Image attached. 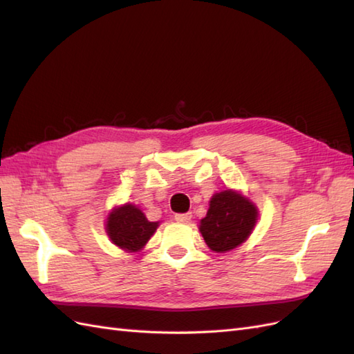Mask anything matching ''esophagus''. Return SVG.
Returning <instances> with one entry per match:
<instances>
[{
  "mask_svg": "<svg viewBox=\"0 0 354 354\" xmlns=\"http://www.w3.org/2000/svg\"><path fill=\"white\" fill-rule=\"evenodd\" d=\"M175 220L178 223H189L192 221V214H176Z\"/></svg>",
  "mask_w": 354,
  "mask_h": 354,
  "instance_id": "obj_1",
  "label": "esophagus"
}]
</instances>
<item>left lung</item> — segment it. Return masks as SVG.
I'll return each mask as SVG.
<instances>
[{
  "label": "left lung",
  "instance_id": "8db88e82",
  "mask_svg": "<svg viewBox=\"0 0 354 354\" xmlns=\"http://www.w3.org/2000/svg\"><path fill=\"white\" fill-rule=\"evenodd\" d=\"M256 220V206L227 189L211 198L209 209L201 221V233L212 251L224 252L247 241Z\"/></svg>",
  "mask_w": 354,
  "mask_h": 354
}]
</instances>
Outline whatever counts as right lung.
Here are the masks:
<instances>
[{"mask_svg":"<svg viewBox=\"0 0 354 354\" xmlns=\"http://www.w3.org/2000/svg\"><path fill=\"white\" fill-rule=\"evenodd\" d=\"M158 223L148 221L133 205L118 207L107 216V234L115 245L125 251H139L156 232Z\"/></svg>","mask_w":354,"mask_h":354,"instance_id":"add662e5","label":"right lung"}]
</instances>
